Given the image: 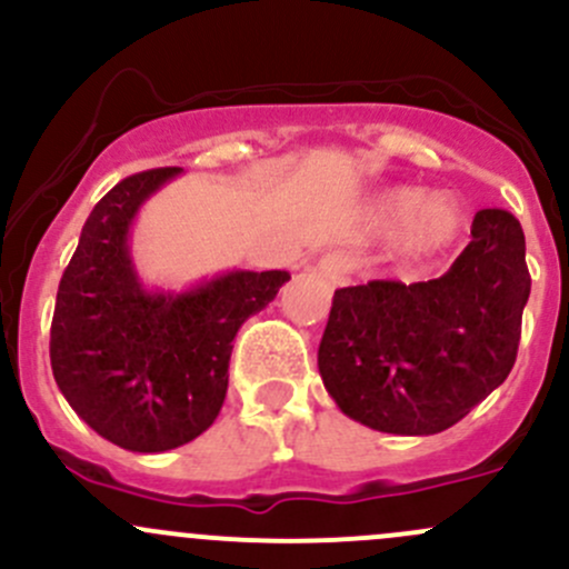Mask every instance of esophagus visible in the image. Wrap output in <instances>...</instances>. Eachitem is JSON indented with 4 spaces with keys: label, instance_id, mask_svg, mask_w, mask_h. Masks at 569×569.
Wrapping results in <instances>:
<instances>
[{
    "label": "esophagus",
    "instance_id": "1",
    "mask_svg": "<svg viewBox=\"0 0 569 569\" xmlns=\"http://www.w3.org/2000/svg\"><path fill=\"white\" fill-rule=\"evenodd\" d=\"M347 271H350V262H347V258H341V254H326L315 268L317 277H322L331 284H339L347 277Z\"/></svg>",
    "mask_w": 569,
    "mask_h": 569
}]
</instances>
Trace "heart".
Returning a JSON list of instances; mask_svg holds the SVG:
<instances>
[{"label":"heart","instance_id":"1","mask_svg":"<svg viewBox=\"0 0 569 569\" xmlns=\"http://www.w3.org/2000/svg\"><path fill=\"white\" fill-rule=\"evenodd\" d=\"M377 222L385 228L407 224L405 243L409 252H431L456 238L463 222V209L450 194L423 200V192L415 187H396L382 192L375 203Z\"/></svg>","mask_w":569,"mask_h":569}]
</instances>
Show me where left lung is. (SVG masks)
Returning <instances> with one entry per match:
<instances>
[{
    "mask_svg": "<svg viewBox=\"0 0 569 569\" xmlns=\"http://www.w3.org/2000/svg\"><path fill=\"white\" fill-rule=\"evenodd\" d=\"M529 290L521 222L482 209L442 277L336 290L317 350L326 390L375 431L450 429L510 375Z\"/></svg>",
    "mask_w": 569,
    "mask_h": 569,
    "instance_id": "1",
    "label": "left lung"
}]
</instances>
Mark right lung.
<instances>
[{
  "instance_id": "obj_1",
  "label": "right lung",
  "mask_w": 569,
  "mask_h": 569,
  "mask_svg": "<svg viewBox=\"0 0 569 569\" xmlns=\"http://www.w3.org/2000/svg\"><path fill=\"white\" fill-rule=\"evenodd\" d=\"M179 173L143 170L91 209L53 309L51 369L67 405L132 453H164L209 429L238 328L290 282L287 271H228L181 292L140 282L130 228Z\"/></svg>"
}]
</instances>
